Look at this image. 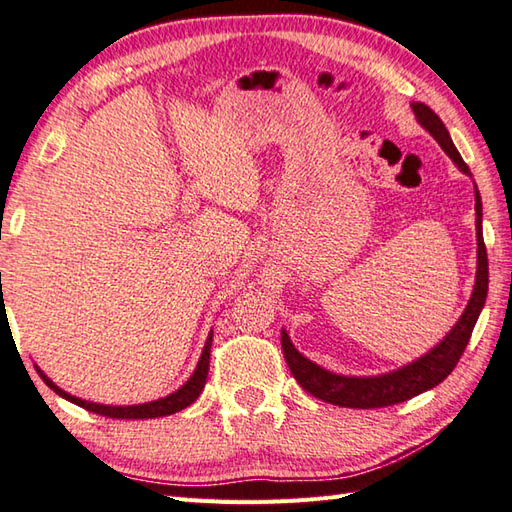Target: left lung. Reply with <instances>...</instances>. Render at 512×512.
<instances>
[{
    "instance_id": "1",
    "label": "left lung",
    "mask_w": 512,
    "mask_h": 512,
    "mask_svg": "<svg viewBox=\"0 0 512 512\" xmlns=\"http://www.w3.org/2000/svg\"><path fill=\"white\" fill-rule=\"evenodd\" d=\"M412 109H414V115H417V120L430 131V136L441 144V149L455 160V165L461 171L468 173V165L464 162V158L459 156L455 144H452L448 129L443 127L439 115L423 102L412 104ZM475 211H477V281H475V289H472L468 307L464 310V314H461L457 325L448 332L446 339H443L435 350H430L426 356H421L419 361H414L406 365V368L394 370L390 374L341 376V374H332L323 368H318L316 363L305 359V356L292 345V341H289L287 332H283L281 345H283L285 361L289 365V370H292L294 379L303 385V390L314 394L316 399H321L325 403H334V406H341V408H361V410L385 408V406H394V403L408 401L421 392L435 388V385H439L452 370L457 368V363L466 350L472 330H475V323L488 294V256H486L484 234H481L479 191L475 194Z\"/></svg>"
}]
</instances>
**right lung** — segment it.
<instances>
[{
	"instance_id": "right-lung-1",
	"label": "right lung",
	"mask_w": 512,
	"mask_h": 512,
	"mask_svg": "<svg viewBox=\"0 0 512 512\" xmlns=\"http://www.w3.org/2000/svg\"><path fill=\"white\" fill-rule=\"evenodd\" d=\"M211 339L214 336L209 334V339L205 343V350H202V356L198 361V368L196 372L191 374V379L182 385L178 392L169 394L165 399H158V401H151V403H142V406H124V408H115V406H100V403H89V401H82V399H75L71 397L69 392H64L57 388L53 381H48L46 376L42 374V379L46 381L48 388H53L60 397H64L66 401H73L77 406L95 412V414H102V417H111V419H156V417H167V414L173 412H180L185 410L187 406H191L198 399V394L205 388V381H207V372H209V354H211Z\"/></svg>"
}]
</instances>
